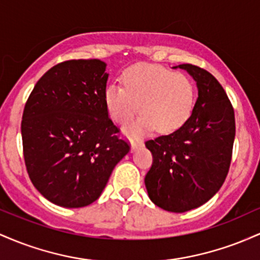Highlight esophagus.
<instances>
[{
  "label": "esophagus",
  "mask_w": 260,
  "mask_h": 260,
  "mask_svg": "<svg viewBox=\"0 0 260 260\" xmlns=\"http://www.w3.org/2000/svg\"><path fill=\"white\" fill-rule=\"evenodd\" d=\"M139 146H142V141L140 139H131V148L135 150Z\"/></svg>",
  "instance_id": "esophagus-1"
}]
</instances>
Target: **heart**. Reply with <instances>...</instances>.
Masks as SVG:
<instances>
[{"mask_svg":"<svg viewBox=\"0 0 260 260\" xmlns=\"http://www.w3.org/2000/svg\"><path fill=\"white\" fill-rule=\"evenodd\" d=\"M122 87L110 84L104 92L109 115L115 122L126 125L129 135H142L156 127L159 133H173L190 118L195 88L190 78L157 65H135L121 75Z\"/></svg>","mask_w":260,"mask_h":260,"instance_id":"obj_1","label":"heart"}]
</instances>
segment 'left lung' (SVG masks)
Instances as JSON below:
<instances>
[{
    "mask_svg": "<svg viewBox=\"0 0 260 260\" xmlns=\"http://www.w3.org/2000/svg\"><path fill=\"white\" fill-rule=\"evenodd\" d=\"M178 67L193 76L199 97L182 127L145 142L152 153L145 185L154 205L185 212L205 204L222 186L231 165L236 122L231 102L214 76L191 63Z\"/></svg>",
    "mask_w": 260,
    "mask_h": 260,
    "instance_id": "obj_1",
    "label": "left lung"
}]
</instances>
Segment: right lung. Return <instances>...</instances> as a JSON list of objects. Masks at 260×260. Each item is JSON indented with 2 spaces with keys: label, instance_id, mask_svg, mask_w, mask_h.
<instances>
[{
  "label": "right lung",
  "instance_id": "1",
  "mask_svg": "<svg viewBox=\"0 0 260 260\" xmlns=\"http://www.w3.org/2000/svg\"><path fill=\"white\" fill-rule=\"evenodd\" d=\"M108 74L97 59L67 60L34 86L22 116L25 168L40 194L63 208L101 197L130 144L108 116Z\"/></svg>",
  "mask_w": 260,
  "mask_h": 260
}]
</instances>
